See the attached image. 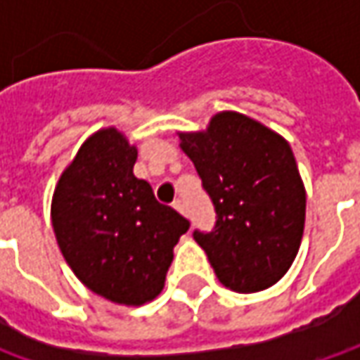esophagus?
<instances>
[{
	"instance_id": "34e87169",
	"label": "esophagus",
	"mask_w": 360,
	"mask_h": 360,
	"mask_svg": "<svg viewBox=\"0 0 360 360\" xmlns=\"http://www.w3.org/2000/svg\"><path fill=\"white\" fill-rule=\"evenodd\" d=\"M172 206H174V208H176V210H178V212H182V214H186V208H184V202L180 200V198H176V200H174Z\"/></svg>"
}]
</instances>
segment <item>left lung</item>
<instances>
[{
  "label": "left lung",
  "mask_w": 360,
  "mask_h": 360,
  "mask_svg": "<svg viewBox=\"0 0 360 360\" xmlns=\"http://www.w3.org/2000/svg\"><path fill=\"white\" fill-rule=\"evenodd\" d=\"M180 140L214 204V229L194 230V240L218 281L236 292L278 283L298 252L307 210L288 142L236 112L216 114L208 130Z\"/></svg>",
  "instance_id": "8db88e82"
}]
</instances>
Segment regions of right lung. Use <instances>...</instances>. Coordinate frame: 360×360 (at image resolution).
I'll return each instance as SVG.
<instances>
[{
  "instance_id": "add662e5",
  "label": "right lung",
  "mask_w": 360,
  "mask_h": 360,
  "mask_svg": "<svg viewBox=\"0 0 360 360\" xmlns=\"http://www.w3.org/2000/svg\"><path fill=\"white\" fill-rule=\"evenodd\" d=\"M138 150L114 128L96 131L62 174L51 224L65 262L96 295L144 304L164 288L190 222L134 176Z\"/></svg>"
}]
</instances>
